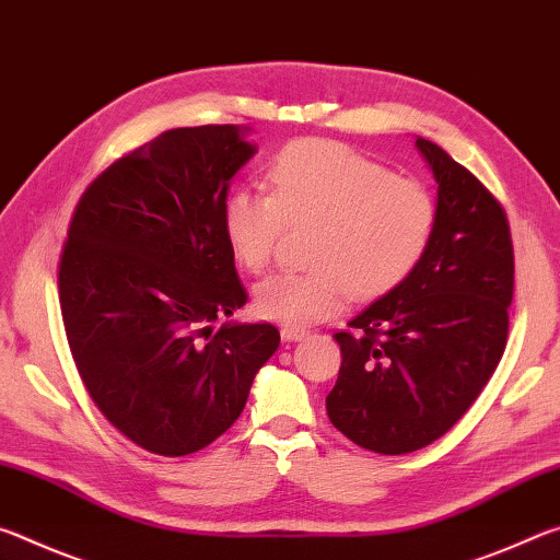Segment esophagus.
<instances>
[{
  "mask_svg": "<svg viewBox=\"0 0 560 560\" xmlns=\"http://www.w3.org/2000/svg\"><path fill=\"white\" fill-rule=\"evenodd\" d=\"M281 338L289 340V343H293V340H303V338H306V330L283 326V328H281Z\"/></svg>",
  "mask_w": 560,
  "mask_h": 560,
  "instance_id": "1",
  "label": "esophagus"
}]
</instances>
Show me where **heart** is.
<instances>
[{
    "instance_id": "1",
    "label": "heart",
    "mask_w": 560,
    "mask_h": 560,
    "mask_svg": "<svg viewBox=\"0 0 560 560\" xmlns=\"http://www.w3.org/2000/svg\"><path fill=\"white\" fill-rule=\"evenodd\" d=\"M236 264L259 273L289 226L316 224L314 269L281 271L254 289L264 318L306 328L343 308L350 293L373 301L422 261L438 224L430 189L330 140L289 145L269 170V195L240 187L222 210Z\"/></svg>"
}]
</instances>
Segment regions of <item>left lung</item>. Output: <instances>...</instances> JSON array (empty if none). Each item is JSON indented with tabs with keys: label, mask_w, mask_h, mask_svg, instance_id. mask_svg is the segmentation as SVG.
Returning a JSON list of instances; mask_svg holds the SVG:
<instances>
[{
	"label": "left lung",
	"mask_w": 560,
	"mask_h": 560,
	"mask_svg": "<svg viewBox=\"0 0 560 560\" xmlns=\"http://www.w3.org/2000/svg\"><path fill=\"white\" fill-rule=\"evenodd\" d=\"M415 148L438 183L422 261L334 338L340 371L326 410L358 447L407 454L469 410L506 348L514 246L494 195L432 140Z\"/></svg>",
	"instance_id": "8db88e82"
}]
</instances>
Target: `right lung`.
<instances>
[{
    "label": "right lung",
    "mask_w": 560,
    "mask_h": 560,
    "mask_svg": "<svg viewBox=\"0 0 560 560\" xmlns=\"http://www.w3.org/2000/svg\"><path fill=\"white\" fill-rule=\"evenodd\" d=\"M249 128H175L113 163L83 192L59 264L71 355L113 428L185 457L232 428L277 353L271 324L234 316L246 291L226 244L230 179Z\"/></svg>",
    "instance_id": "1"
}]
</instances>
